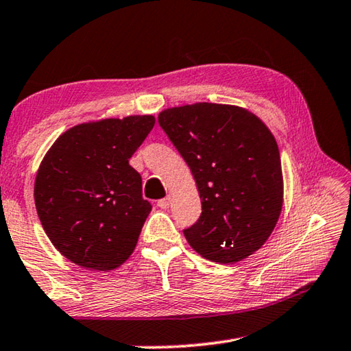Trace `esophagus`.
<instances>
[{"mask_svg": "<svg viewBox=\"0 0 351 351\" xmlns=\"http://www.w3.org/2000/svg\"><path fill=\"white\" fill-rule=\"evenodd\" d=\"M170 204H171V196H165L164 199H159V201H158V207H161V208H169Z\"/></svg>", "mask_w": 351, "mask_h": 351, "instance_id": "obj_1", "label": "esophagus"}]
</instances>
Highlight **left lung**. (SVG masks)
I'll list each match as a JSON object with an SVG mask.
<instances>
[{
  "mask_svg": "<svg viewBox=\"0 0 351 351\" xmlns=\"http://www.w3.org/2000/svg\"><path fill=\"white\" fill-rule=\"evenodd\" d=\"M158 123L192 170L202 213L184 237L202 258L238 263L264 245L282 208L275 136L238 106L196 103L159 113Z\"/></svg>",
  "mask_w": 351,
  "mask_h": 351,
  "instance_id": "8db88e82",
  "label": "left lung"
}]
</instances>
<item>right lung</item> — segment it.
Instances as JSON below:
<instances>
[{
  "instance_id": "right-lung-1",
  "label": "right lung",
  "mask_w": 351,
  "mask_h": 351,
  "mask_svg": "<svg viewBox=\"0 0 351 351\" xmlns=\"http://www.w3.org/2000/svg\"><path fill=\"white\" fill-rule=\"evenodd\" d=\"M154 125L152 114L78 124L44 156L34 190L38 218L73 264L107 271L135 250L152 206L129 159Z\"/></svg>"
}]
</instances>
